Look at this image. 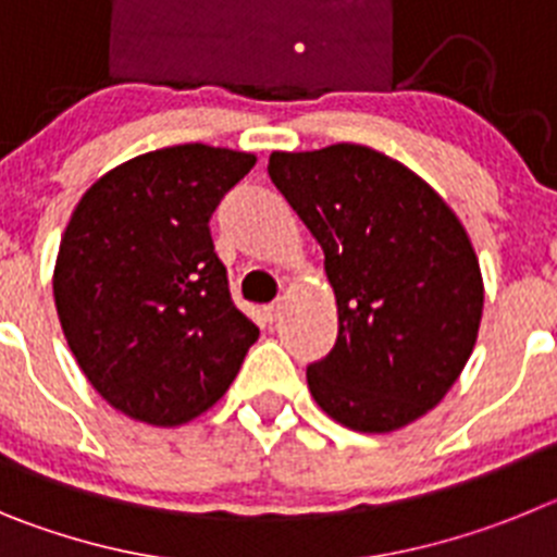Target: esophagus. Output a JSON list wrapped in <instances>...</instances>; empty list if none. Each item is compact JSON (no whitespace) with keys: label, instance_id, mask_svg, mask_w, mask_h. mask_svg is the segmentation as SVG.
Wrapping results in <instances>:
<instances>
[{"label":"esophagus","instance_id":"obj_1","mask_svg":"<svg viewBox=\"0 0 557 557\" xmlns=\"http://www.w3.org/2000/svg\"><path fill=\"white\" fill-rule=\"evenodd\" d=\"M278 312H282V301H273L264 307V318H268V321H275V318H278Z\"/></svg>","mask_w":557,"mask_h":557}]
</instances>
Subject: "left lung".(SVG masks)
Segmentation results:
<instances>
[{"label":"left lung","instance_id":"1","mask_svg":"<svg viewBox=\"0 0 557 557\" xmlns=\"http://www.w3.org/2000/svg\"><path fill=\"white\" fill-rule=\"evenodd\" d=\"M275 189L326 256L337 343L307 368L314 401L357 432L426 416L474 351L482 275L444 198L405 164L362 145L273 152Z\"/></svg>","mask_w":557,"mask_h":557}]
</instances>
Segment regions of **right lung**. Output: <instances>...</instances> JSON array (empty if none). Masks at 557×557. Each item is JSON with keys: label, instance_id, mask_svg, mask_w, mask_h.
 Returning a JSON list of instances; mask_svg holds the SVG:
<instances>
[{"label": "right lung", "instance_id": "add662e5", "mask_svg": "<svg viewBox=\"0 0 557 557\" xmlns=\"http://www.w3.org/2000/svg\"><path fill=\"white\" fill-rule=\"evenodd\" d=\"M256 156L152 150L106 172L61 236L55 307L77 366L113 410L178 426L214 407L259 329L234 307L209 220Z\"/></svg>", "mask_w": 557, "mask_h": 557}]
</instances>
